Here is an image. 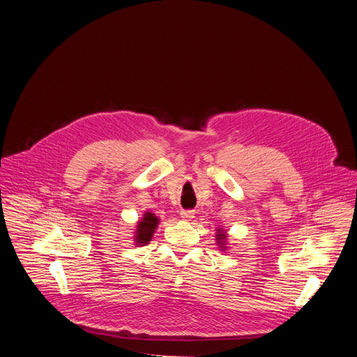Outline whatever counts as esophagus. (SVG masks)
Here are the masks:
<instances>
[{
  "instance_id": "esophagus-1",
  "label": "esophagus",
  "mask_w": 357,
  "mask_h": 357,
  "mask_svg": "<svg viewBox=\"0 0 357 357\" xmlns=\"http://www.w3.org/2000/svg\"><path fill=\"white\" fill-rule=\"evenodd\" d=\"M181 218L183 220H192L195 218V213H193V211H182L181 212Z\"/></svg>"
}]
</instances>
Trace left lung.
<instances>
[{
	"label": "left lung",
	"instance_id": "1",
	"mask_svg": "<svg viewBox=\"0 0 357 357\" xmlns=\"http://www.w3.org/2000/svg\"><path fill=\"white\" fill-rule=\"evenodd\" d=\"M216 243L219 244V248L222 251L227 250V231L223 227H218L216 229Z\"/></svg>",
	"mask_w": 357,
	"mask_h": 357
}]
</instances>
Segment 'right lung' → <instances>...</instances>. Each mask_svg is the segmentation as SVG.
<instances>
[{"mask_svg": "<svg viewBox=\"0 0 357 357\" xmlns=\"http://www.w3.org/2000/svg\"><path fill=\"white\" fill-rule=\"evenodd\" d=\"M160 225V218L152 212H144L142 218L137 223V229L134 231V241L137 245H145L151 241L157 227Z\"/></svg>", "mask_w": 357, "mask_h": 357, "instance_id": "1", "label": "right lung"}]
</instances>
